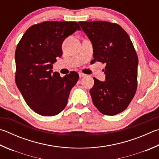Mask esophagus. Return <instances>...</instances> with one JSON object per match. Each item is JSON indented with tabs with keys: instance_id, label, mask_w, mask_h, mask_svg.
<instances>
[{
	"instance_id": "esophagus-1",
	"label": "esophagus",
	"mask_w": 159,
	"mask_h": 159,
	"mask_svg": "<svg viewBox=\"0 0 159 159\" xmlns=\"http://www.w3.org/2000/svg\"><path fill=\"white\" fill-rule=\"evenodd\" d=\"M79 77H80V78H83V77H85V74L81 73V72H80V73H79Z\"/></svg>"
}]
</instances>
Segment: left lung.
<instances>
[{
  "label": "left lung",
  "instance_id": "1",
  "mask_svg": "<svg viewBox=\"0 0 159 159\" xmlns=\"http://www.w3.org/2000/svg\"><path fill=\"white\" fill-rule=\"evenodd\" d=\"M93 46L92 63H106V80L93 78L89 93L102 114L117 115L128 107L137 89L138 58L131 39L120 25L107 21H79Z\"/></svg>",
  "mask_w": 159,
  "mask_h": 159
}]
</instances>
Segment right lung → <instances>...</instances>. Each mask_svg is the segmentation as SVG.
<instances>
[{"label":"right lung","mask_w":159,"mask_h":159,"mask_svg":"<svg viewBox=\"0 0 159 159\" xmlns=\"http://www.w3.org/2000/svg\"><path fill=\"white\" fill-rule=\"evenodd\" d=\"M80 28L75 21H44L25 31L15 51V81L28 106L43 116H54L67 104L79 74L64 77L53 72L56 57L62 55V44Z\"/></svg>","instance_id":"add662e5"}]
</instances>
